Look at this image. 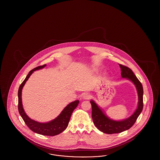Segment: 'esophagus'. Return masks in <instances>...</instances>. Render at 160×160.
Masks as SVG:
<instances>
[{
    "label": "esophagus",
    "instance_id": "obj_1",
    "mask_svg": "<svg viewBox=\"0 0 160 160\" xmlns=\"http://www.w3.org/2000/svg\"><path fill=\"white\" fill-rule=\"evenodd\" d=\"M82 97H83V98L85 99V100H88V99L90 98L91 95H90V94L86 92V93H84V95H83Z\"/></svg>",
    "mask_w": 160,
    "mask_h": 160
}]
</instances>
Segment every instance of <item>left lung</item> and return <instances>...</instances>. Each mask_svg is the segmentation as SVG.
Listing matches in <instances>:
<instances>
[{
    "mask_svg": "<svg viewBox=\"0 0 160 160\" xmlns=\"http://www.w3.org/2000/svg\"><path fill=\"white\" fill-rule=\"evenodd\" d=\"M119 66L121 68V77L127 78L136 86L138 96V105L134 114L129 118L122 121H114L108 118L94 102L91 100L92 116L94 124L100 131L108 134L120 133L130 128L136 122L143 108V87L142 84L131 68L120 64Z\"/></svg>",
    "mask_w": 160,
    "mask_h": 160,
    "instance_id": "1",
    "label": "left lung"
}]
</instances>
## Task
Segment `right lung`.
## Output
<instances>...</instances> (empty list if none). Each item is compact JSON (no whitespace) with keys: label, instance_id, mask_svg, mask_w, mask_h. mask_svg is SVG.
I'll list each match as a JSON object with an SVG mask.
<instances>
[{"label":"right lung","instance_id":"obj_1","mask_svg":"<svg viewBox=\"0 0 160 160\" xmlns=\"http://www.w3.org/2000/svg\"><path fill=\"white\" fill-rule=\"evenodd\" d=\"M46 64H44L43 66H40L30 70L26 78H25L24 81L20 84L18 90V110L25 124L32 131L43 136H54L66 130L68 124L72 114L74 110L78 106L79 101L76 100L70 103L64 108L62 112L57 118L46 123H41L34 121L30 118L27 114H26L22 102V90L23 87L34 71L44 68Z\"/></svg>","mask_w":160,"mask_h":160}]
</instances>
